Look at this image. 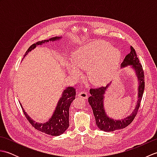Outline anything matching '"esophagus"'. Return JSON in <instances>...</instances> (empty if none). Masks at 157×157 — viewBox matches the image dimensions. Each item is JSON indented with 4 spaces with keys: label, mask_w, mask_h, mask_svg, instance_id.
Returning a JSON list of instances; mask_svg holds the SVG:
<instances>
[{
    "label": "esophagus",
    "mask_w": 157,
    "mask_h": 157,
    "mask_svg": "<svg viewBox=\"0 0 157 157\" xmlns=\"http://www.w3.org/2000/svg\"><path fill=\"white\" fill-rule=\"evenodd\" d=\"M78 96H79V97H81L84 99H86L88 98V94H87V92L85 91H82V92L78 93Z\"/></svg>",
    "instance_id": "34e87169"
}]
</instances>
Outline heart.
I'll return each instance as SVG.
<instances>
[{
	"instance_id": "b5f03b06",
	"label": "heart",
	"mask_w": 157,
	"mask_h": 157,
	"mask_svg": "<svg viewBox=\"0 0 157 157\" xmlns=\"http://www.w3.org/2000/svg\"><path fill=\"white\" fill-rule=\"evenodd\" d=\"M119 58V51L111 48L109 43L94 40L75 50L71 56L73 65H69L68 69L72 75H78L79 69L89 68L90 80L95 84H102L111 79Z\"/></svg>"
}]
</instances>
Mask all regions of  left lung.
<instances>
[{
	"label": "left lung",
	"instance_id": "1",
	"mask_svg": "<svg viewBox=\"0 0 157 157\" xmlns=\"http://www.w3.org/2000/svg\"><path fill=\"white\" fill-rule=\"evenodd\" d=\"M128 65H132V67L136 70L139 80L138 104L131 115L122 120H117V121L110 119L106 115L104 107H103V98H104L105 90L108 88L109 84L106 86L90 88V93L91 95L88 98L89 104L90 105L92 109L96 120V124L98 128L102 131L113 132L115 130L125 128L134 121L135 117L138 113L144 90V73L142 65L140 63L135 50L132 46H130V52L125 56L121 63V67Z\"/></svg>",
	"mask_w": 157,
	"mask_h": 157
}]
</instances>
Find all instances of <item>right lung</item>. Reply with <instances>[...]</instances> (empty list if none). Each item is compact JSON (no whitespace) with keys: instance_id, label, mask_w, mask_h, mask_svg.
<instances>
[{"instance_id":"obj_1","label":"right lung","mask_w":157,"mask_h":157,"mask_svg":"<svg viewBox=\"0 0 157 157\" xmlns=\"http://www.w3.org/2000/svg\"><path fill=\"white\" fill-rule=\"evenodd\" d=\"M59 38H61V37H55L51 39L47 40L38 41L36 43H34V44H33L29 46L28 51H26L24 56L28 54V52L31 51L37 45L42 44L46 42H48L49 40H56ZM75 90H76L75 89V88L68 87L63 91L61 98L59 100L58 105L56 106V109L54 113H53L52 117L48 122L45 123H38L33 121L26 114V113L22 107L21 103H20V105L21 106L23 112L24 113L26 119H28V121L30 123V124L35 129L51 136H59L62 134L63 133H64L65 130L69 128V106L71 105V103L73 102V100L75 98Z\"/></svg>"}]
</instances>
